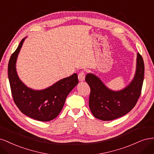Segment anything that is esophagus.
<instances>
[{
	"instance_id": "esophagus-1",
	"label": "esophagus",
	"mask_w": 154,
	"mask_h": 154,
	"mask_svg": "<svg viewBox=\"0 0 154 154\" xmlns=\"http://www.w3.org/2000/svg\"><path fill=\"white\" fill-rule=\"evenodd\" d=\"M78 79L80 82H82L84 81V79H85V73H84V71H82L79 73Z\"/></svg>"
}]
</instances>
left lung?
Segmentation results:
<instances>
[{
	"mask_svg": "<svg viewBox=\"0 0 154 154\" xmlns=\"http://www.w3.org/2000/svg\"><path fill=\"white\" fill-rule=\"evenodd\" d=\"M145 65L142 56L137 54L134 77L125 88L113 91L93 73H88L85 81L91 89L89 106L93 115L103 121L123 116L136 106L141 92Z\"/></svg>",
	"mask_w": 154,
	"mask_h": 154,
	"instance_id": "8db88e82",
	"label": "left lung"
}]
</instances>
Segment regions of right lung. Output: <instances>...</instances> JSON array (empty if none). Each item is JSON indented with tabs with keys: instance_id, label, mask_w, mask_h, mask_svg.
Returning <instances> with one entry per match:
<instances>
[{
	"instance_id": "obj_1",
	"label": "right lung",
	"mask_w": 154,
	"mask_h": 154,
	"mask_svg": "<svg viewBox=\"0 0 154 154\" xmlns=\"http://www.w3.org/2000/svg\"><path fill=\"white\" fill-rule=\"evenodd\" d=\"M26 38L20 43L8 64L12 96L17 106L24 115L38 121L48 122L58 116L68 95L77 85V74L61 79L44 90H35L27 87L18 77L16 69L18 55Z\"/></svg>"
}]
</instances>
